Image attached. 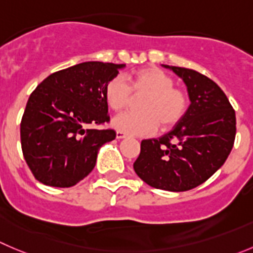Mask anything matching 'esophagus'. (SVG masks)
<instances>
[{"label": "esophagus", "mask_w": 253, "mask_h": 253, "mask_svg": "<svg viewBox=\"0 0 253 253\" xmlns=\"http://www.w3.org/2000/svg\"><path fill=\"white\" fill-rule=\"evenodd\" d=\"M115 136H117V139H124V138H126V134L122 133V131H117Z\"/></svg>", "instance_id": "obj_1"}]
</instances>
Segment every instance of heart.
<instances>
[{"instance_id":"heart-1","label":"heart","mask_w":253,"mask_h":253,"mask_svg":"<svg viewBox=\"0 0 253 253\" xmlns=\"http://www.w3.org/2000/svg\"><path fill=\"white\" fill-rule=\"evenodd\" d=\"M138 99L139 112L124 113L113 119L118 131L131 135H149L156 128L168 131L186 115L190 95L175 85V79L158 67H144L126 77V83L114 77L104 86V100L113 112H122Z\"/></svg>"}]
</instances>
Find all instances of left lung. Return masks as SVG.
I'll use <instances>...</instances> for the list:
<instances>
[{"instance_id":"1","label":"left lung","mask_w":253,"mask_h":253,"mask_svg":"<svg viewBox=\"0 0 253 253\" xmlns=\"http://www.w3.org/2000/svg\"><path fill=\"white\" fill-rule=\"evenodd\" d=\"M182 78L190 95L184 119L159 139L141 141L136 175L151 187L187 191L223 165L236 135V115L222 89L204 74L165 66Z\"/></svg>"}]
</instances>
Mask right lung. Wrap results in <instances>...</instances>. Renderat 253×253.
Masks as SVG:
<instances>
[{"label": "right lung", "mask_w": 253, "mask_h": 253, "mask_svg": "<svg viewBox=\"0 0 253 253\" xmlns=\"http://www.w3.org/2000/svg\"><path fill=\"white\" fill-rule=\"evenodd\" d=\"M125 64L84 62L48 76L30 95L22 122L21 145L33 176L42 184L71 187L97 163L113 129L90 125L109 122L104 86Z\"/></svg>", "instance_id": "add662e5"}]
</instances>
